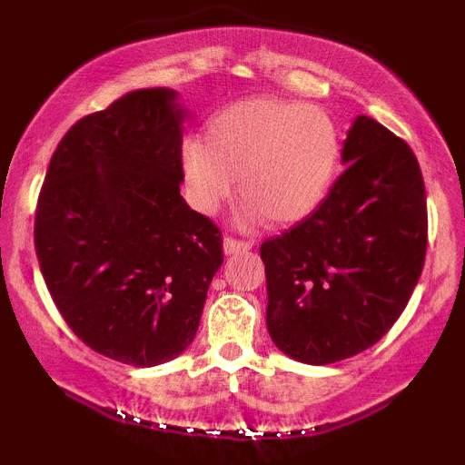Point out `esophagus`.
<instances>
[{
  "mask_svg": "<svg viewBox=\"0 0 465 465\" xmlns=\"http://www.w3.org/2000/svg\"><path fill=\"white\" fill-rule=\"evenodd\" d=\"M251 247H253V242H247V240H238L232 236H227L225 240H223V249H225L227 255L238 253V251H249Z\"/></svg>",
  "mask_w": 465,
  "mask_h": 465,
  "instance_id": "34e87169",
  "label": "esophagus"
}]
</instances>
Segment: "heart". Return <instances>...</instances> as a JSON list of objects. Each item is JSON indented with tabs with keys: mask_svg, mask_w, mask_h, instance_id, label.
Returning a JSON list of instances; mask_svg holds the SVG:
<instances>
[{
	"mask_svg": "<svg viewBox=\"0 0 465 465\" xmlns=\"http://www.w3.org/2000/svg\"><path fill=\"white\" fill-rule=\"evenodd\" d=\"M341 140L323 109L282 98H249L229 104L190 137L181 153L192 205L212 214L236 185L247 214L275 225L308 216L336 177Z\"/></svg>",
	"mask_w": 465,
	"mask_h": 465,
	"instance_id": "obj_1",
	"label": "heart"
}]
</instances>
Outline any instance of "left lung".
Here are the masks:
<instances>
[{
    "mask_svg": "<svg viewBox=\"0 0 465 465\" xmlns=\"http://www.w3.org/2000/svg\"><path fill=\"white\" fill-rule=\"evenodd\" d=\"M341 159L348 168L317 210L260 247L266 328L308 365L378 343L407 308L426 258V190L409 143L361 115Z\"/></svg>",
    "mask_w": 465,
    "mask_h": 465,
    "instance_id": "1",
    "label": "left lung"
}]
</instances>
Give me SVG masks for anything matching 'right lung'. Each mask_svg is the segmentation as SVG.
Segmentation results:
<instances>
[{
    "mask_svg": "<svg viewBox=\"0 0 465 465\" xmlns=\"http://www.w3.org/2000/svg\"><path fill=\"white\" fill-rule=\"evenodd\" d=\"M137 89L80 117L52 154L35 216L41 273L72 332L124 365L194 341L223 233L179 192L183 111Z\"/></svg>",
    "mask_w": 465,
    "mask_h": 465,
    "instance_id": "obj_1",
    "label": "right lung"
}]
</instances>
